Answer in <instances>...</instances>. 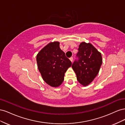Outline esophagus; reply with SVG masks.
Returning <instances> with one entry per match:
<instances>
[{
    "label": "esophagus",
    "instance_id": "1",
    "mask_svg": "<svg viewBox=\"0 0 125 125\" xmlns=\"http://www.w3.org/2000/svg\"><path fill=\"white\" fill-rule=\"evenodd\" d=\"M69 59L70 60V61H71V62H73V57H70V58H69Z\"/></svg>",
    "mask_w": 125,
    "mask_h": 125
}]
</instances>
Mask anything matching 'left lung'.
<instances>
[{
  "label": "left lung",
  "mask_w": 125,
  "mask_h": 125,
  "mask_svg": "<svg viewBox=\"0 0 125 125\" xmlns=\"http://www.w3.org/2000/svg\"><path fill=\"white\" fill-rule=\"evenodd\" d=\"M72 68L77 75L78 82L83 86L88 85L100 71L102 63L101 52L90 43L82 42L79 45Z\"/></svg>",
  "instance_id": "left-lung-1"
}]
</instances>
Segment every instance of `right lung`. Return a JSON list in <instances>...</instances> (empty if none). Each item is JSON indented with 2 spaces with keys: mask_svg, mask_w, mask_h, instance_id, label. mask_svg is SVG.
Wrapping results in <instances>:
<instances>
[{
  "mask_svg": "<svg viewBox=\"0 0 125 125\" xmlns=\"http://www.w3.org/2000/svg\"><path fill=\"white\" fill-rule=\"evenodd\" d=\"M39 71L44 81L52 87L61 85L72 63L59 47V42L48 44L36 56Z\"/></svg>",
  "mask_w": 125,
  "mask_h": 125,
  "instance_id": "obj_1",
  "label": "right lung"
}]
</instances>
